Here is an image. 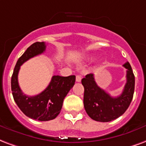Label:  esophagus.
Wrapping results in <instances>:
<instances>
[{"label":"esophagus","instance_id":"obj_1","mask_svg":"<svg viewBox=\"0 0 146 146\" xmlns=\"http://www.w3.org/2000/svg\"><path fill=\"white\" fill-rule=\"evenodd\" d=\"M81 79H82V77L80 75H76V82H80L81 81Z\"/></svg>","mask_w":146,"mask_h":146}]
</instances>
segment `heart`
Listing matches in <instances>:
<instances>
[{"mask_svg": "<svg viewBox=\"0 0 146 146\" xmlns=\"http://www.w3.org/2000/svg\"><path fill=\"white\" fill-rule=\"evenodd\" d=\"M90 59H92L93 56H90Z\"/></svg>", "mask_w": 146, "mask_h": 146, "instance_id": "heart-1", "label": "heart"}]
</instances>
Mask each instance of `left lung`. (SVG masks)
Returning <instances> with one entry per match:
<instances>
[{
  "label": "left lung",
  "instance_id": "obj_1",
  "mask_svg": "<svg viewBox=\"0 0 146 146\" xmlns=\"http://www.w3.org/2000/svg\"><path fill=\"white\" fill-rule=\"evenodd\" d=\"M123 66L127 70L123 92L113 98L98 87L94 74L90 73L82 79L84 87V104L86 112L90 118L100 122H108L122 115L130 105L135 90V76L130 63L125 62Z\"/></svg>",
  "mask_w": 146,
  "mask_h": 146
}]
</instances>
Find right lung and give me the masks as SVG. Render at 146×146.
<instances>
[{
  "label": "right lung",
  "instance_id": "right-lung-1",
  "mask_svg": "<svg viewBox=\"0 0 146 146\" xmlns=\"http://www.w3.org/2000/svg\"><path fill=\"white\" fill-rule=\"evenodd\" d=\"M46 48L44 42H37L29 46L18 59L11 76L12 95L18 108L29 117L41 121L52 120L58 116L62 109L65 97L73 87L76 80L74 75L53 76L48 87L39 94L32 97L24 94L18 81L20 66L29 59L42 53Z\"/></svg>",
  "mask_w": 146,
  "mask_h": 146
}]
</instances>
